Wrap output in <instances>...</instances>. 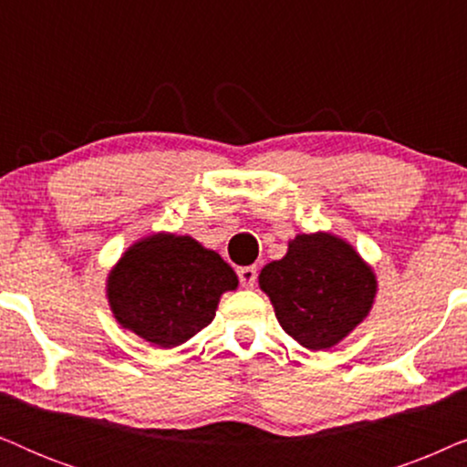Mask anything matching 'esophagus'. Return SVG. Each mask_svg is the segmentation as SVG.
Wrapping results in <instances>:
<instances>
[{"label": "esophagus", "mask_w": 467, "mask_h": 467, "mask_svg": "<svg viewBox=\"0 0 467 467\" xmlns=\"http://www.w3.org/2000/svg\"><path fill=\"white\" fill-rule=\"evenodd\" d=\"M238 276H240V285L244 286V289H253L254 280H257V267L254 265L238 267Z\"/></svg>", "instance_id": "obj_1"}]
</instances>
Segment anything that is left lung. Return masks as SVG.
Masks as SVG:
<instances>
[{"label": "left lung", "instance_id": "8db88e82", "mask_svg": "<svg viewBox=\"0 0 467 467\" xmlns=\"http://www.w3.org/2000/svg\"><path fill=\"white\" fill-rule=\"evenodd\" d=\"M280 327L308 350L340 344L372 310L379 280L353 244L329 232L297 234L259 274Z\"/></svg>", "mask_w": 467, "mask_h": 467}]
</instances>
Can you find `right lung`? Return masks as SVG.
Masks as SVG:
<instances>
[{"instance_id":"add662e5","label":"right lung","mask_w":467,"mask_h":467,"mask_svg":"<svg viewBox=\"0 0 467 467\" xmlns=\"http://www.w3.org/2000/svg\"><path fill=\"white\" fill-rule=\"evenodd\" d=\"M235 289L238 276L219 253L170 232L133 242L106 280L120 327L161 348L181 347L208 327L223 293Z\"/></svg>"}]
</instances>
